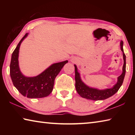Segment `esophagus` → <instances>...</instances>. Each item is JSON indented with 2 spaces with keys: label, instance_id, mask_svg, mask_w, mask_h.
<instances>
[{
  "label": "esophagus",
  "instance_id": "esophagus-1",
  "mask_svg": "<svg viewBox=\"0 0 135 135\" xmlns=\"http://www.w3.org/2000/svg\"><path fill=\"white\" fill-rule=\"evenodd\" d=\"M71 61L73 62H77V60L76 59H74V58H73V59H71Z\"/></svg>",
  "mask_w": 135,
  "mask_h": 135
}]
</instances>
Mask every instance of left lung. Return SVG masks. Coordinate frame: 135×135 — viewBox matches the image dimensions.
Segmentation results:
<instances>
[{
	"label": "left lung",
	"mask_w": 135,
	"mask_h": 135,
	"mask_svg": "<svg viewBox=\"0 0 135 135\" xmlns=\"http://www.w3.org/2000/svg\"><path fill=\"white\" fill-rule=\"evenodd\" d=\"M123 42L122 40L120 42V48L123 52V60L124 64L123 66L122 74L118 77L117 82L112 88L105 89L104 90H99L98 89L90 88L87 86L82 81L80 75L77 70V66L74 65L75 67V80H76V89L77 93L82 98H86L87 99H90L93 100H104L111 97L117 92L121 86L122 85L126 73V55L123 51Z\"/></svg>",
	"instance_id": "1"
}]
</instances>
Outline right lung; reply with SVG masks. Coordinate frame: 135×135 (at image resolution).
<instances>
[{
    "mask_svg": "<svg viewBox=\"0 0 135 135\" xmlns=\"http://www.w3.org/2000/svg\"><path fill=\"white\" fill-rule=\"evenodd\" d=\"M26 33L16 47L11 57L10 76L12 83L19 92L28 98H41L47 97L52 92L57 75L68 61L52 64L41 74L35 77H26L22 74L19 67L18 56L20 45L28 36Z\"/></svg>",
    "mask_w": 135,
    "mask_h": 135,
    "instance_id": "1",
    "label": "right lung"
}]
</instances>
